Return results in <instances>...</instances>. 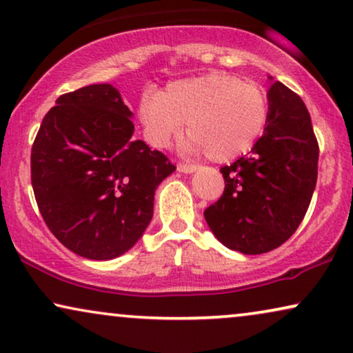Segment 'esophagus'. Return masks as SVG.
<instances>
[{
    "mask_svg": "<svg viewBox=\"0 0 353 353\" xmlns=\"http://www.w3.org/2000/svg\"><path fill=\"white\" fill-rule=\"evenodd\" d=\"M176 170L181 172V173H192V172L197 170V167L196 165H190V163H178Z\"/></svg>",
    "mask_w": 353,
    "mask_h": 353,
    "instance_id": "34e87169",
    "label": "esophagus"
}]
</instances>
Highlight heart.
<instances>
[{"label":"heart","mask_w":353,"mask_h":353,"mask_svg":"<svg viewBox=\"0 0 353 353\" xmlns=\"http://www.w3.org/2000/svg\"><path fill=\"white\" fill-rule=\"evenodd\" d=\"M270 101L262 86L230 74H207L172 81L139 108L148 141L165 148L188 123L186 152H207L215 162H230L257 143L267 128Z\"/></svg>","instance_id":"1"}]
</instances>
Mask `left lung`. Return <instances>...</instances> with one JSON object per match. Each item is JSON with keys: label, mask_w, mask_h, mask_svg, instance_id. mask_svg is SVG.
Segmentation results:
<instances>
[{"label": "left lung", "mask_w": 353, "mask_h": 353, "mask_svg": "<svg viewBox=\"0 0 353 353\" xmlns=\"http://www.w3.org/2000/svg\"><path fill=\"white\" fill-rule=\"evenodd\" d=\"M273 81L270 119L250 154L221 167L225 191L204 212L221 244L245 255L265 254L291 238L310 205L318 176V143L299 96Z\"/></svg>", "instance_id": "8db88e82"}]
</instances>
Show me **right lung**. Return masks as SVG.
I'll use <instances>...</instances> for the list:
<instances>
[{
	"instance_id": "add662e5",
	"label": "right lung",
	"mask_w": 353,
	"mask_h": 353,
	"mask_svg": "<svg viewBox=\"0 0 353 353\" xmlns=\"http://www.w3.org/2000/svg\"><path fill=\"white\" fill-rule=\"evenodd\" d=\"M133 112L109 83L62 94L32 148L40 214L67 249L110 260L138 243L154 214L157 186L175 165L133 139Z\"/></svg>"
}]
</instances>
